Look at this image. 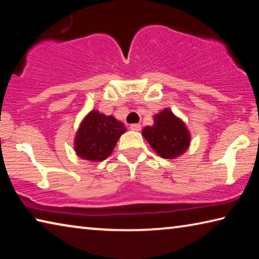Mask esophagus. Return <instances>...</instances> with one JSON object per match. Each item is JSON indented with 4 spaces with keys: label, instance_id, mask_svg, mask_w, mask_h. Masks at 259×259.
Returning a JSON list of instances; mask_svg holds the SVG:
<instances>
[{
    "label": "esophagus",
    "instance_id": "esophagus-1",
    "mask_svg": "<svg viewBox=\"0 0 259 259\" xmlns=\"http://www.w3.org/2000/svg\"><path fill=\"white\" fill-rule=\"evenodd\" d=\"M140 128H142V126H140V124H138V123L130 124V129H131V130H134V131H139V130H140Z\"/></svg>",
    "mask_w": 259,
    "mask_h": 259
}]
</instances>
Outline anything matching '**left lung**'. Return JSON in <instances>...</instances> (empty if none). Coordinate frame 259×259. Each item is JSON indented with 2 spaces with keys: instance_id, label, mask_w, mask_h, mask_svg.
I'll return each mask as SVG.
<instances>
[{
  "instance_id": "1",
  "label": "left lung",
  "mask_w": 259,
  "mask_h": 259,
  "mask_svg": "<svg viewBox=\"0 0 259 259\" xmlns=\"http://www.w3.org/2000/svg\"><path fill=\"white\" fill-rule=\"evenodd\" d=\"M143 136L157 154L175 159L190 146V133L184 122L168 108L154 115V124L145 126Z\"/></svg>"
}]
</instances>
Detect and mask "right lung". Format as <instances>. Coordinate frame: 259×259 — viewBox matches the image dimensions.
I'll use <instances>...</instances> for the list:
<instances>
[{"mask_svg":"<svg viewBox=\"0 0 259 259\" xmlns=\"http://www.w3.org/2000/svg\"><path fill=\"white\" fill-rule=\"evenodd\" d=\"M125 131L124 124L115 117L91 111L81 122L74 148L81 159L100 162L111 155L117 140Z\"/></svg>","mask_w":259,"mask_h":259,"instance_id":"obj_1","label":"right lung"}]
</instances>
